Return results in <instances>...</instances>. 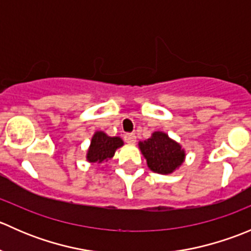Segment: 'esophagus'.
<instances>
[{
	"label": "esophagus",
	"instance_id": "1",
	"mask_svg": "<svg viewBox=\"0 0 251 251\" xmlns=\"http://www.w3.org/2000/svg\"><path fill=\"white\" fill-rule=\"evenodd\" d=\"M124 140H125L126 143H128V144H135V142H136L135 133H126V135L124 136Z\"/></svg>",
	"mask_w": 251,
	"mask_h": 251
}]
</instances>
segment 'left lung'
I'll return each instance as SVG.
<instances>
[{"label": "left lung", "mask_w": 251, "mask_h": 251, "mask_svg": "<svg viewBox=\"0 0 251 251\" xmlns=\"http://www.w3.org/2000/svg\"><path fill=\"white\" fill-rule=\"evenodd\" d=\"M138 147L146 158L148 168L153 173L160 175L173 174L186 158L184 149H182L179 143L161 131L151 133V137L140 142Z\"/></svg>", "instance_id": "left-lung-1"}]
</instances>
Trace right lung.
<instances>
[{
  "label": "right lung",
  "mask_w": 251,
  "mask_h": 251,
  "mask_svg": "<svg viewBox=\"0 0 251 251\" xmlns=\"http://www.w3.org/2000/svg\"><path fill=\"white\" fill-rule=\"evenodd\" d=\"M121 146H124V142L120 137H110L103 131H97L91 140L86 159L90 163L102 164L113 158L116 149Z\"/></svg>",
  "instance_id": "1"
}]
</instances>
